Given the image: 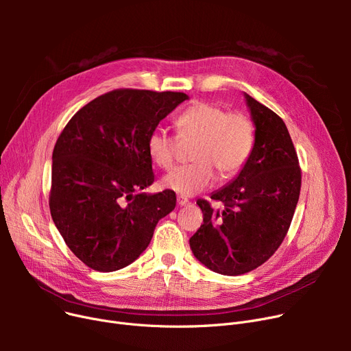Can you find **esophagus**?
Listing matches in <instances>:
<instances>
[{
	"mask_svg": "<svg viewBox=\"0 0 351 351\" xmlns=\"http://www.w3.org/2000/svg\"><path fill=\"white\" fill-rule=\"evenodd\" d=\"M178 205L179 206H186V205H189V200L186 197H183V196H178Z\"/></svg>",
	"mask_w": 351,
	"mask_h": 351,
	"instance_id": "1",
	"label": "esophagus"
}]
</instances>
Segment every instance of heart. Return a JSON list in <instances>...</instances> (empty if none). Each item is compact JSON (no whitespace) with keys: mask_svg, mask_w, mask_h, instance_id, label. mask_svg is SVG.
Returning <instances> with one entry per match:
<instances>
[{"mask_svg":"<svg viewBox=\"0 0 351 351\" xmlns=\"http://www.w3.org/2000/svg\"><path fill=\"white\" fill-rule=\"evenodd\" d=\"M178 136L156 128L147 136L146 149L152 162L162 169L175 163L178 145L195 141L189 165L178 166L162 179V186L180 196H193L208 189L215 180V171L222 179L241 173L254 146L252 119L239 110L197 101L175 119Z\"/></svg>","mask_w":351,"mask_h":351,"instance_id":"1","label":"heart"}]
</instances>
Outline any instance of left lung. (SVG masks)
Masks as SVG:
<instances>
[{
  "label": "left lung",
  "instance_id": "1",
  "mask_svg": "<svg viewBox=\"0 0 351 351\" xmlns=\"http://www.w3.org/2000/svg\"><path fill=\"white\" fill-rule=\"evenodd\" d=\"M254 122V146L239 176L210 197L225 209L215 210L208 200L196 204L204 223L191 237L196 259L210 270L245 274L263 265L279 249L302 188V169L283 119L245 94Z\"/></svg>",
  "mask_w": 351,
  "mask_h": 351
}]
</instances>
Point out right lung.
<instances>
[{"label":"right lung","instance_id":"add662e5","mask_svg":"<svg viewBox=\"0 0 351 351\" xmlns=\"http://www.w3.org/2000/svg\"><path fill=\"white\" fill-rule=\"evenodd\" d=\"M188 99L183 92L119 88L82 106L52 152L49 210L71 252L88 267L115 271L151 243L159 219L176 206L173 191L155 195L149 134Z\"/></svg>","mask_w":351,"mask_h":351}]
</instances>
